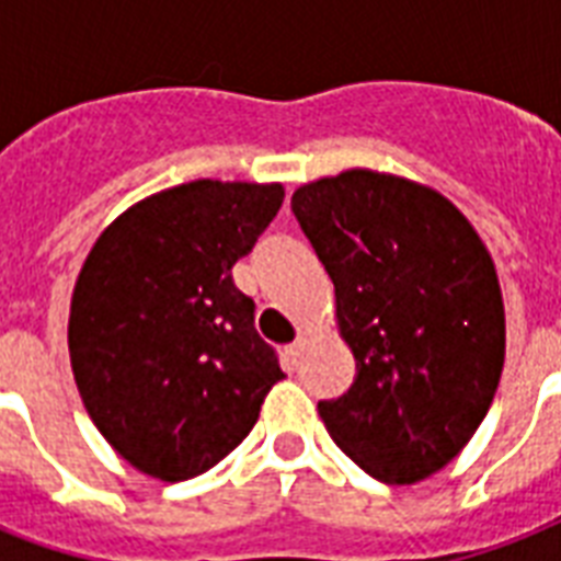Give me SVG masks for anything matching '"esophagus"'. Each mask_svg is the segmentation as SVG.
<instances>
[{"mask_svg": "<svg viewBox=\"0 0 561 561\" xmlns=\"http://www.w3.org/2000/svg\"><path fill=\"white\" fill-rule=\"evenodd\" d=\"M306 346H308V337H306V334H299L297 341H294V343H290V346H288V355H290V358H294V360H297L299 355L306 352Z\"/></svg>", "mask_w": 561, "mask_h": 561, "instance_id": "obj_1", "label": "esophagus"}]
</instances>
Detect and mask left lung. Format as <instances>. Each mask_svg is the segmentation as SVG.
<instances>
[{
	"label": "left lung",
	"mask_w": 561,
	"mask_h": 561,
	"mask_svg": "<svg viewBox=\"0 0 561 561\" xmlns=\"http://www.w3.org/2000/svg\"><path fill=\"white\" fill-rule=\"evenodd\" d=\"M290 211L334 285L355 381L320 401L337 448L381 483H419L466 448L506 352L483 238L436 188L373 169L299 186Z\"/></svg>",
	"instance_id": "1"
}]
</instances>
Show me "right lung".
I'll return each mask as SVG.
<instances>
[{
  "mask_svg": "<svg viewBox=\"0 0 561 561\" xmlns=\"http://www.w3.org/2000/svg\"><path fill=\"white\" fill-rule=\"evenodd\" d=\"M282 201V183L192 180L95 238L72 290L69 360L101 436L142 474L209 471L285 378L232 282Z\"/></svg>",
  "mask_w": 561,
  "mask_h": 561,
  "instance_id": "right-lung-1",
  "label": "right lung"
}]
</instances>
